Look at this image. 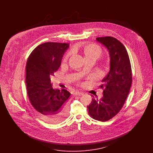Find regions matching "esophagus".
I'll use <instances>...</instances> for the list:
<instances>
[{
	"label": "esophagus",
	"instance_id": "obj_1",
	"mask_svg": "<svg viewBox=\"0 0 153 153\" xmlns=\"http://www.w3.org/2000/svg\"><path fill=\"white\" fill-rule=\"evenodd\" d=\"M83 94H84L83 92H80V91H77L74 93V95H77V96H81V95H82Z\"/></svg>",
	"mask_w": 153,
	"mask_h": 153
}]
</instances>
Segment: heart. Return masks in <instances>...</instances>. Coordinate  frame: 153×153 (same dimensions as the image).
Wrapping results in <instances>:
<instances>
[{
  "mask_svg": "<svg viewBox=\"0 0 153 153\" xmlns=\"http://www.w3.org/2000/svg\"><path fill=\"white\" fill-rule=\"evenodd\" d=\"M73 51H69L64 58V61L66 62L68 61L70 56L72 54ZM84 53L85 54V58H94L97 59L100 58L102 55V51L101 48L96 44H90L86 46L84 48Z\"/></svg>",
  "mask_w": 153,
  "mask_h": 153,
  "instance_id": "b5f03b06",
  "label": "heart"
}]
</instances>
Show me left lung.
<instances>
[{
    "mask_svg": "<svg viewBox=\"0 0 153 153\" xmlns=\"http://www.w3.org/2000/svg\"><path fill=\"white\" fill-rule=\"evenodd\" d=\"M109 52L110 69L102 80V99L94 98L87 106L88 114L95 120L105 122L120 111L128 96L132 84L131 64L126 48L112 36L96 38Z\"/></svg>",
    "mask_w": 153,
    "mask_h": 153,
    "instance_id": "left-lung-1",
    "label": "left lung"
}]
</instances>
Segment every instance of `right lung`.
Returning a JSON list of instances; mask_svg holds the SVG:
<instances>
[{
	"label": "right lung",
	"instance_id": "1",
	"mask_svg": "<svg viewBox=\"0 0 153 153\" xmlns=\"http://www.w3.org/2000/svg\"><path fill=\"white\" fill-rule=\"evenodd\" d=\"M69 44L46 42L36 46L26 66V84L30 101L38 114L49 123H57L68 114L71 93L65 89H53L50 76L61 66Z\"/></svg>",
	"mask_w": 153,
	"mask_h": 153
}]
</instances>
